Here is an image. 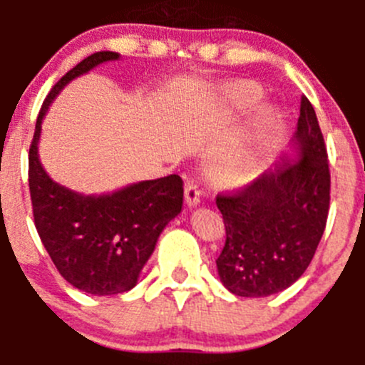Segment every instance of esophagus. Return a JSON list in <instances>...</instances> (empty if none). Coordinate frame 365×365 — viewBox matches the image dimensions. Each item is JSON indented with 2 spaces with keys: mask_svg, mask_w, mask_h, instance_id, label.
I'll use <instances>...</instances> for the list:
<instances>
[{
  "mask_svg": "<svg viewBox=\"0 0 365 365\" xmlns=\"http://www.w3.org/2000/svg\"><path fill=\"white\" fill-rule=\"evenodd\" d=\"M185 201L189 208H194L201 203V190L194 182H189L185 187Z\"/></svg>",
  "mask_w": 365,
  "mask_h": 365,
  "instance_id": "1",
  "label": "esophagus"
}]
</instances>
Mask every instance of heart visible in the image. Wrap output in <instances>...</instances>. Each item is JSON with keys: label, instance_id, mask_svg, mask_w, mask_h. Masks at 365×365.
<instances>
[{"label": "heart", "instance_id": "heart-1", "mask_svg": "<svg viewBox=\"0 0 365 365\" xmlns=\"http://www.w3.org/2000/svg\"><path fill=\"white\" fill-rule=\"evenodd\" d=\"M263 98V91L247 81H237L222 88V101L233 111L247 113L257 108ZM281 114L272 106L263 108L257 114L256 132L227 148L220 150L210 160V171L217 180L231 185L247 183L259 175L267 159L270 135L277 130Z\"/></svg>", "mask_w": 365, "mask_h": 365}]
</instances>
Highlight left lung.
<instances>
[{
	"label": "left lung",
	"instance_id": "obj_1",
	"mask_svg": "<svg viewBox=\"0 0 365 365\" xmlns=\"http://www.w3.org/2000/svg\"><path fill=\"white\" fill-rule=\"evenodd\" d=\"M215 203L226 226L217 272L231 293L268 297L300 279L323 237L330 203L325 141L307 97H302L292 153Z\"/></svg>",
	"mask_w": 365,
	"mask_h": 365
}]
</instances>
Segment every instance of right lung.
I'll list each match as a JSON object with an SVG mask.
<instances>
[{
  "label": "right lung",
  "mask_w": 365,
  "mask_h": 365,
  "mask_svg": "<svg viewBox=\"0 0 365 365\" xmlns=\"http://www.w3.org/2000/svg\"><path fill=\"white\" fill-rule=\"evenodd\" d=\"M113 51L84 58L68 70L43 101L29 146V194L38 237L58 272L88 295H118L138 284L164 227L182 212L178 175L145 180L106 194H83L54 182L38 155L42 121L68 83L108 61Z\"/></svg>",
  "instance_id": "1"
}]
</instances>
